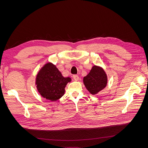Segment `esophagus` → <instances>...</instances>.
<instances>
[{
  "label": "esophagus",
  "instance_id": "1",
  "mask_svg": "<svg viewBox=\"0 0 148 148\" xmlns=\"http://www.w3.org/2000/svg\"><path fill=\"white\" fill-rule=\"evenodd\" d=\"M73 78L75 80V81H78V80L79 79V77H78V75H74L73 76Z\"/></svg>",
  "mask_w": 148,
  "mask_h": 148
}]
</instances>
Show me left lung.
Listing matches in <instances>:
<instances>
[{
    "instance_id": "1",
    "label": "left lung",
    "mask_w": 148,
    "mask_h": 148,
    "mask_svg": "<svg viewBox=\"0 0 148 148\" xmlns=\"http://www.w3.org/2000/svg\"><path fill=\"white\" fill-rule=\"evenodd\" d=\"M83 83L89 92L96 95L106 86L107 75L102 68L95 65L90 72L84 77Z\"/></svg>"
}]
</instances>
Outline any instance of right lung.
Returning <instances> with one entry per match:
<instances>
[{
    "instance_id": "right-lung-1",
    "label": "right lung",
    "mask_w": 148,
    "mask_h": 148,
    "mask_svg": "<svg viewBox=\"0 0 148 148\" xmlns=\"http://www.w3.org/2000/svg\"><path fill=\"white\" fill-rule=\"evenodd\" d=\"M70 81L71 78L64 77L54 65L47 63L38 73L36 84L43 97L55 101L63 96L66 85Z\"/></svg>"
}]
</instances>
